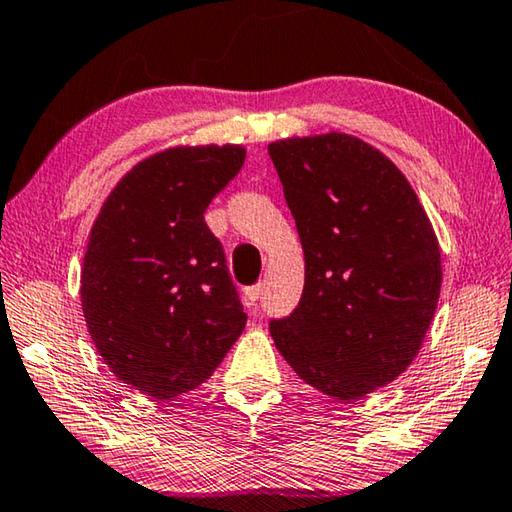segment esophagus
Returning <instances> with one entry per match:
<instances>
[{
  "label": "esophagus",
  "mask_w": 512,
  "mask_h": 512,
  "mask_svg": "<svg viewBox=\"0 0 512 512\" xmlns=\"http://www.w3.org/2000/svg\"><path fill=\"white\" fill-rule=\"evenodd\" d=\"M243 294H246L248 305H255L257 300H259V296H262V282H257V285H253V287H246V291H243Z\"/></svg>",
  "instance_id": "1"
}]
</instances>
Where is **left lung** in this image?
Segmentation results:
<instances>
[{
    "label": "left lung",
    "instance_id": "8db88e82",
    "mask_svg": "<svg viewBox=\"0 0 512 512\" xmlns=\"http://www.w3.org/2000/svg\"><path fill=\"white\" fill-rule=\"evenodd\" d=\"M305 255V287L271 321L307 385L353 401L401 376L431 328L442 287L435 230L392 159L328 132L269 143Z\"/></svg>",
    "mask_w": 512,
    "mask_h": 512
}]
</instances>
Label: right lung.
Masks as SVG:
<instances>
[{
    "mask_svg": "<svg viewBox=\"0 0 512 512\" xmlns=\"http://www.w3.org/2000/svg\"><path fill=\"white\" fill-rule=\"evenodd\" d=\"M243 145H175L123 175L97 214L81 310L113 376L175 399L212 376L246 328L205 209L239 173Z\"/></svg>",
    "mask_w": 512,
    "mask_h": 512,
    "instance_id": "right-lung-1",
    "label": "right lung"
}]
</instances>
